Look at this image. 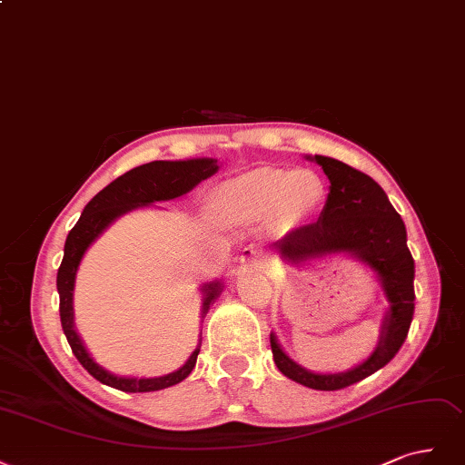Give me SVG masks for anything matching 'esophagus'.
<instances>
[{
  "instance_id": "esophagus-1",
  "label": "esophagus",
  "mask_w": 465,
  "mask_h": 465,
  "mask_svg": "<svg viewBox=\"0 0 465 465\" xmlns=\"http://www.w3.org/2000/svg\"><path fill=\"white\" fill-rule=\"evenodd\" d=\"M242 262L245 266H261L262 264V252L257 247H247L242 252Z\"/></svg>"
}]
</instances>
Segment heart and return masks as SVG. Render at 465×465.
Returning <instances> with one entry per match:
<instances>
[{"mask_svg": "<svg viewBox=\"0 0 465 465\" xmlns=\"http://www.w3.org/2000/svg\"><path fill=\"white\" fill-rule=\"evenodd\" d=\"M328 201L326 179L314 170L264 166L228 179L213 193L216 214L228 223L274 220L295 226L317 216Z\"/></svg>", "mask_w": 465, "mask_h": 465, "instance_id": "obj_1", "label": "heart"}]
</instances>
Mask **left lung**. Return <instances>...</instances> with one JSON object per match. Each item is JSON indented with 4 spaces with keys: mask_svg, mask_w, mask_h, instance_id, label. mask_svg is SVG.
I'll return each instance as SVG.
<instances>
[{
    "mask_svg": "<svg viewBox=\"0 0 465 465\" xmlns=\"http://www.w3.org/2000/svg\"><path fill=\"white\" fill-rule=\"evenodd\" d=\"M331 193L321 218L288 232L274 243L282 259L302 262L332 252H350L379 274L391 309L382 324V336L372 355L351 371L319 374L297 365L282 351L271 334L274 363L288 379L314 391H340L367 379L398 353L408 338L415 309V264L408 249L403 220L394 211L382 187L367 173L328 156H314Z\"/></svg>",
    "mask_w": 465,
    "mask_h": 465,
    "instance_id": "left-lung-1",
    "label": "left lung"
}]
</instances>
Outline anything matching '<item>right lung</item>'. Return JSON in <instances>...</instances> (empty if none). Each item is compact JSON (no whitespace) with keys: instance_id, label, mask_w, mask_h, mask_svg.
<instances>
[{"instance_id":"obj_1","label":"right lung","mask_w":465,"mask_h":465,"mask_svg":"<svg viewBox=\"0 0 465 465\" xmlns=\"http://www.w3.org/2000/svg\"><path fill=\"white\" fill-rule=\"evenodd\" d=\"M216 172H218V163L213 158H197V160H183V162L156 160L151 163H143V166L133 168L127 173L119 175L108 187H104L96 197L84 206L79 222L74 223L73 230L69 232L65 239L64 261L59 264V271H57L59 319H62V328L71 346V351L79 359V363L102 384H108L124 392H154V391H162V388L173 386L191 374L194 363H197L201 343L194 348V351L191 353L187 363L182 369L156 379L115 377V374L108 372L106 369H102L98 363H94V359L88 355L79 334L74 332V326H73V288H74V276H77L83 254L115 218L133 211V208L137 206H146L158 201H172V199L182 197V194L189 193L194 185H199L203 179L214 175ZM220 290H222L220 282L204 283L203 314H206L208 307H211V303L220 295Z\"/></svg>"}]
</instances>
